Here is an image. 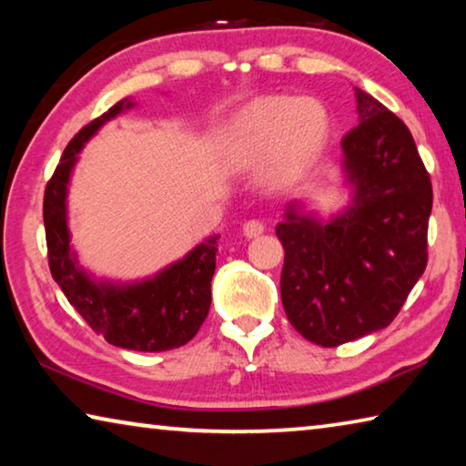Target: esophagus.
I'll list each match as a JSON object with an SVG mask.
<instances>
[{
	"mask_svg": "<svg viewBox=\"0 0 466 466\" xmlns=\"http://www.w3.org/2000/svg\"><path fill=\"white\" fill-rule=\"evenodd\" d=\"M263 232H265V224L258 222V219H248V222L242 226V234L247 236V238H258Z\"/></svg>",
	"mask_w": 466,
	"mask_h": 466,
	"instance_id": "34e87169",
	"label": "esophagus"
}]
</instances>
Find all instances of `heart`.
<instances>
[{"mask_svg":"<svg viewBox=\"0 0 466 466\" xmlns=\"http://www.w3.org/2000/svg\"><path fill=\"white\" fill-rule=\"evenodd\" d=\"M330 116L314 98L261 96L236 110L218 137L219 162L244 172L263 164L269 185L306 175L325 152Z\"/></svg>","mask_w":466,"mask_h":466,"instance_id":"obj_1","label":"heart"}]
</instances>
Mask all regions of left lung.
<instances>
[{
	"mask_svg": "<svg viewBox=\"0 0 466 466\" xmlns=\"http://www.w3.org/2000/svg\"><path fill=\"white\" fill-rule=\"evenodd\" d=\"M353 90L358 125L341 141L351 203L320 222L294 201L275 228L286 250L283 310L320 347L389 327L428 265L433 195L411 131L382 102Z\"/></svg>",
	"mask_w": 466,
	"mask_h": 466,
	"instance_id": "1",
	"label": "left lung"
}]
</instances>
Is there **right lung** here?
I'll use <instances>...</instances> for the list:
<instances>
[{
    "label": "right lung",
    "instance_id": "1",
    "mask_svg": "<svg viewBox=\"0 0 466 466\" xmlns=\"http://www.w3.org/2000/svg\"><path fill=\"white\" fill-rule=\"evenodd\" d=\"M131 100H121L90 121L69 141L45 188L43 219L46 255L53 279L69 304L92 330L110 345L133 351H167L191 341L203 325L211 304V278L216 271L219 236H209L175 265L139 283L94 281L69 244L67 183L86 141L113 119Z\"/></svg>",
    "mask_w": 466,
    "mask_h": 466
}]
</instances>
